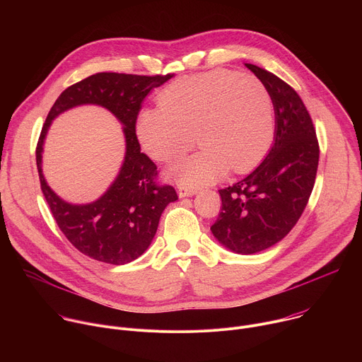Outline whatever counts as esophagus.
<instances>
[{"mask_svg":"<svg viewBox=\"0 0 362 362\" xmlns=\"http://www.w3.org/2000/svg\"><path fill=\"white\" fill-rule=\"evenodd\" d=\"M197 193V190L196 189H187L186 186H179V189H177V194H179V197H187V196H193V194H196Z\"/></svg>","mask_w":362,"mask_h":362,"instance_id":"esophagus-1","label":"esophagus"}]
</instances>
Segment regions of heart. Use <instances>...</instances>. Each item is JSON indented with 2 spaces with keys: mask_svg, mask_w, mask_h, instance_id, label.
Segmentation results:
<instances>
[{
  "mask_svg": "<svg viewBox=\"0 0 362 362\" xmlns=\"http://www.w3.org/2000/svg\"><path fill=\"white\" fill-rule=\"evenodd\" d=\"M156 109L137 122L150 158L169 163L197 143L204 148L175 165L172 176L186 187L221 177L229 168L243 173L267 154L275 130L272 95L262 80L218 69L182 77L158 97Z\"/></svg>",
  "mask_w": 362,
  "mask_h": 362,
  "instance_id": "obj_1",
  "label": "heart"
}]
</instances>
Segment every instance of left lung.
Wrapping results in <instances>:
<instances>
[{
  "mask_svg": "<svg viewBox=\"0 0 362 362\" xmlns=\"http://www.w3.org/2000/svg\"><path fill=\"white\" fill-rule=\"evenodd\" d=\"M245 66L272 95L274 144L252 173L219 190L222 209L211 230L225 247L250 255L278 243L296 225L314 189L320 144L298 93L268 70Z\"/></svg>",
  "mask_w": 362,
  "mask_h": 362,
  "instance_id": "1",
  "label": "left lung"
}]
</instances>
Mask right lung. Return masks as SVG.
<instances>
[{
	"label": "right lung",
	"mask_w": 362,
	"mask_h": 362,
	"mask_svg": "<svg viewBox=\"0 0 362 362\" xmlns=\"http://www.w3.org/2000/svg\"><path fill=\"white\" fill-rule=\"evenodd\" d=\"M173 74L136 76L97 73L67 87L51 107L35 148L42 194L60 230L83 255L110 265L129 264L144 253L156 235L160 216L177 193L170 185H158V166L144 153L136 136L141 103L150 90L160 87ZM81 104L110 110L125 126V162L108 192L95 202L71 205L46 185L40 169L42 144L47 127L60 112Z\"/></svg>",
	"instance_id": "obj_1"
}]
</instances>
